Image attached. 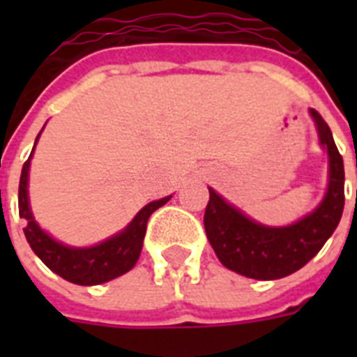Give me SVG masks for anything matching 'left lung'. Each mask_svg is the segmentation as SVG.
Segmentation results:
<instances>
[{
	"instance_id": "left-lung-1",
	"label": "left lung",
	"mask_w": 357,
	"mask_h": 357,
	"mask_svg": "<svg viewBox=\"0 0 357 357\" xmlns=\"http://www.w3.org/2000/svg\"><path fill=\"white\" fill-rule=\"evenodd\" d=\"M321 144L330 155V185L315 211L285 228H266L246 218L241 211L209 189L204 226L215 254L226 268L254 280L285 278L319 254L335 231L344 207V165L332 131L321 114L311 109Z\"/></svg>"
}]
</instances>
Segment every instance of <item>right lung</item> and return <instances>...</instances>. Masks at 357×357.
<instances>
[{"mask_svg": "<svg viewBox=\"0 0 357 357\" xmlns=\"http://www.w3.org/2000/svg\"><path fill=\"white\" fill-rule=\"evenodd\" d=\"M36 140H38V137H36ZM29 162L31 155L24 162L22 176H20L18 211L20 218L25 220V238H27L33 252L40 257L42 263L50 271L64 278L66 282L77 283V285H98V283H105L131 271L139 261L148 218L155 209L165 206L170 200V196L162 198V200L151 202L146 207H142L139 215L133 218V222L129 224L122 234L107 238L105 243L91 246V248H70V246H64V244L57 243L55 238L44 234L31 215L29 200H27Z\"/></svg>", "mask_w": 357, "mask_h": 357, "instance_id": "add662e5", "label": "right lung"}]
</instances>
